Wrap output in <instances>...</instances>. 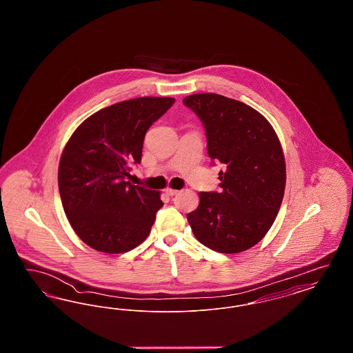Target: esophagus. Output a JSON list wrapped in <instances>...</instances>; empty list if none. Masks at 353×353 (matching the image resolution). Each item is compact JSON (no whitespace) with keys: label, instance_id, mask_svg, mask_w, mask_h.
<instances>
[{"label":"esophagus","instance_id":"1","mask_svg":"<svg viewBox=\"0 0 353 353\" xmlns=\"http://www.w3.org/2000/svg\"><path fill=\"white\" fill-rule=\"evenodd\" d=\"M165 193L172 197V196H176V194L179 193V190H176V189H172V188H167V189H165Z\"/></svg>","mask_w":353,"mask_h":353}]
</instances>
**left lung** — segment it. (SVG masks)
Returning <instances> with one entry per match:
<instances>
[{"mask_svg":"<svg viewBox=\"0 0 353 353\" xmlns=\"http://www.w3.org/2000/svg\"><path fill=\"white\" fill-rule=\"evenodd\" d=\"M183 103L205 127L213 164L225 167L219 172V192H201L188 222L206 248L223 254L245 252L269 232L283 200L281 141L266 118L242 101L193 94Z\"/></svg>","mask_w":353,"mask_h":353,"instance_id":"1","label":"left lung"}]
</instances>
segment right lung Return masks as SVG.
<instances>
[{
    "label": "right lung",
    "instance_id": "1",
    "mask_svg": "<svg viewBox=\"0 0 353 353\" xmlns=\"http://www.w3.org/2000/svg\"><path fill=\"white\" fill-rule=\"evenodd\" d=\"M173 98L143 97L95 112L71 134L58 169L59 194L70 225L90 248L120 254L139 246L164 205L160 192L132 185L144 136Z\"/></svg>",
    "mask_w": 353,
    "mask_h": 353
}]
</instances>
